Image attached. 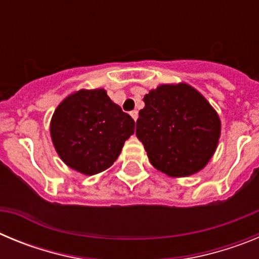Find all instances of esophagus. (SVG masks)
<instances>
[{
  "mask_svg": "<svg viewBox=\"0 0 259 259\" xmlns=\"http://www.w3.org/2000/svg\"><path fill=\"white\" fill-rule=\"evenodd\" d=\"M130 114H131V116H132V118H134L135 122H136L137 118H139V111H137V110H132V111Z\"/></svg>",
  "mask_w": 259,
  "mask_h": 259,
  "instance_id": "obj_1",
  "label": "esophagus"
}]
</instances>
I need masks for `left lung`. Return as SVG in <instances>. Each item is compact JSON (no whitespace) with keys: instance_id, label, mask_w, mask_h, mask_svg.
I'll list each match as a JSON object with an SVG mask.
<instances>
[{"instance_id":"1","label":"left lung","mask_w":259,"mask_h":259,"mask_svg":"<svg viewBox=\"0 0 259 259\" xmlns=\"http://www.w3.org/2000/svg\"><path fill=\"white\" fill-rule=\"evenodd\" d=\"M136 136L149 161L170 176L202 170L214 154L221 120L201 93L188 84L159 85L144 97Z\"/></svg>"}]
</instances>
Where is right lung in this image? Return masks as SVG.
I'll return each instance as SVG.
<instances>
[{"label":"right lung","instance_id":"add662e5","mask_svg":"<svg viewBox=\"0 0 259 259\" xmlns=\"http://www.w3.org/2000/svg\"><path fill=\"white\" fill-rule=\"evenodd\" d=\"M134 132V119L104 89L68 96L57 107L50 123L53 144L62 161L85 175L109 168Z\"/></svg>","mask_w":259,"mask_h":259}]
</instances>
